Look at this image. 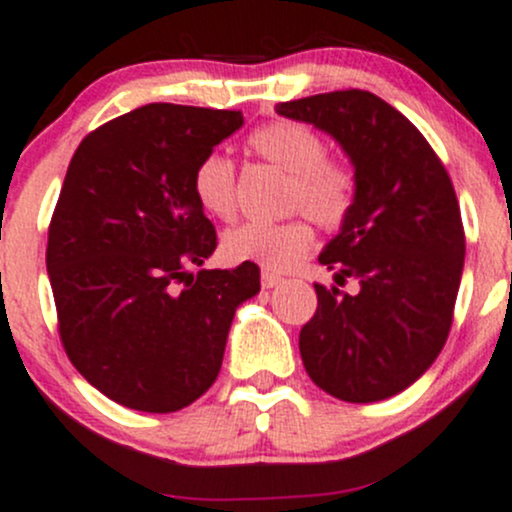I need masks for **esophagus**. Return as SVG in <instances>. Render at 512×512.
Masks as SVG:
<instances>
[{
    "label": "esophagus",
    "instance_id": "34e87169",
    "mask_svg": "<svg viewBox=\"0 0 512 512\" xmlns=\"http://www.w3.org/2000/svg\"><path fill=\"white\" fill-rule=\"evenodd\" d=\"M277 284H282V277L265 269V272H262V286H265V289H272V286H277Z\"/></svg>",
    "mask_w": 512,
    "mask_h": 512
}]
</instances>
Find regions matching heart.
Masks as SVG:
<instances>
[{"label": "heart", "instance_id": "obj_1", "mask_svg": "<svg viewBox=\"0 0 512 512\" xmlns=\"http://www.w3.org/2000/svg\"><path fill=\"white\" fill-rule=\"evenodd\" d=\"M257 157L289 172L284 187L282 221H245L223 235V252L233 262H255L265 269H289L311 250L313 228L340 230L357 206L359 177L347 155L328 153L325 138L313 126L294 119H277L247 138ZM196 201L206 213L230 221L238 211L235 165L223 153H206L192 174Z\"/></svg>", "mask_w": 512, "mask_h": 512}]
</instances>
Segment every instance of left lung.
<instances>
[{"label":"left lung","mask_w":512,"mask_h":512,"mask_svg":"<svg viewBox=\"0 0 512 512\" xmlns=\"http://www.w3.org/2000/svg\"><path fill=\"white\" fill-rule=\"evenodd\" d=\"M277 114L330 133L359 177L350 221L318 257L359 291L313 284L303 367L340 401H384L428 372L452 328L466 250L452 179L423 133L364 89L284 101Z\"/></svg>","instance_id":"obj_1"}]
</instances>
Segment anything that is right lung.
Wrapping results in <instances>:
<instances>
[{
	"label": "right lung",
	"instance_id": "obj_1",
	"mask_svg": "<svg viewBox=\"0 0 512 512\" xmlns=\"http://www.w3.org/2000/svg\"><path fill=\"white\" fill-rule=\"evenodd\" d=\"M243 126L240 111L145 104L84 136L48 226L46 265L67 357L133 411L172 413L221 372L235 308L260 269H199L216 228L196 162Z\"/></svg>",
	"mask_w": 512,
	"mask_h": 512
}]
</instances>
